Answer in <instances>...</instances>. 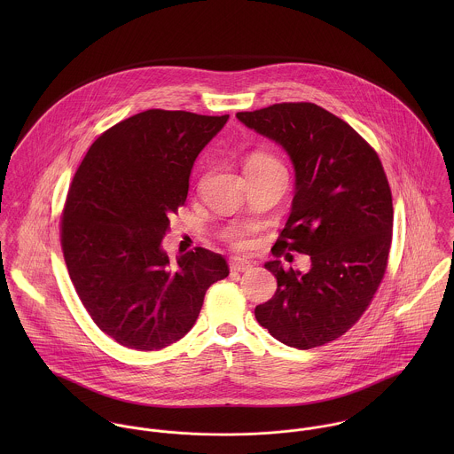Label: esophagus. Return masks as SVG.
<instances>
[{"mask_svg":"<svg viewBox=\"0 0 454 454\" xmlns=\"http://www.w3.org/2000/svg\"><path fill=\"white\" fill-rule=\"evenodd\" d=\"M229 265H231V270H234V272H247V270H250V269L254 267V262H250V260L232 259Z\"/></svg>","mask_w":454,"mask_h":454,"instance_id":"esophagus-1","label":"esophagus"}]
</instances>
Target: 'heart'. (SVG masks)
<instances>
[{
    "mask_svg": "<svg viewBox=\"0 0 454 454\" xmlns=\"http://www.w3.org/2000/svg\"><path fill=\"white\" fill-rule=\"evenodd\" d=\"M248 164H278V162H276V159H272V157H269V155L259 153V155H254ZM278 166H279V164H278ZM227 239H229L234 247H243V245H245V238H243L239 232H231V234L227 236Z\"/></svg>",
    "mask_w": 454,
    "mask_h": 454,
    "instance_id": "obj_1",
    "label": "heart"
}]
</instances>
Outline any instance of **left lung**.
Wrapping results in <instances>:
<instances>
[{
	"instance_id": "left-lung-1",
	"label": "left lung",
	"mask_w": 454,
	"mask_h": 454,
	"mask_svg": "<svg viewBox=\"0 0 454 454\" xmlns=\"http://www.w3.org/2000/svg\"><path fill=\"white\" fill-rule=\"evenodd\" d=\"M236 117L288 153L295 195L274 247L311 259L308 272L265 262L278 288L255 308V318L286 346H324L358 322L385 276L393 229L385 169L356 130L315 103H279Z\"/></svg>"
}]
</instances>
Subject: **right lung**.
<instances>
[{"mask_svg":"<svg viewBox=\"0 0 454 454\" xmlns=\"http://www.w3.org/2000/svg\"><path fill=\"white\" fill-rule=\"evenodd\" d=\"M227 121L141 112L103 132L74 173L61 222L67 272L94 324L126 348L180 340L206 290L229 276L220 254L195 248L173 267L162 248L197 155Z\"/></svg>","mask_w":454,"mask_h":454,"instance_id":"add662e5","label":"right lung"}]
</instances>
